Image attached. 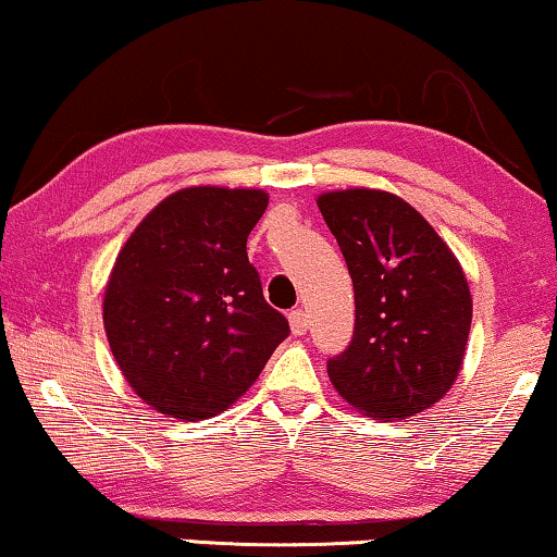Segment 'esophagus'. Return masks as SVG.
<instances>
[{
	"mask_svg": "<svg viewBox=\"0 0 557 557\" xmlns=\"http://www.w3.org/2000/svg\"><path fill=\"white\" fill-rule=\"evenodd\" d=\"M287 318H289V331H293V335H305V333H308L310 320H308V312H305L302 308H295Z\"/></svg>",
	"mask_w": 557,
	"mask_h": 557,
	"instance_id": "34e87169",
	"label": "esophagus"
}]
</instances>
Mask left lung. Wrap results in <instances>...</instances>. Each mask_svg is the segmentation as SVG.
<instances>
[{"instance_id":"1","label":"left lung","mask_w":557,"mask_h":557,"mask_svg":"<svg viewBox=\"0 0 557 557\" xmlns=\"http://www.w3.org/2000/svg\"><path fill=\"white\" fill-rule=\"evenodd\" d=\"M356 293L348 348L327 358L333 386L358 411L401 419L436 404L465 358L472 295L432 224L386 191L318 199Z\"/></svg>"}]
</instances>
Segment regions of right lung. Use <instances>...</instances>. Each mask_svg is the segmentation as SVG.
Returning a JSON list of instances; mask_svg holds the SVG:
<instances>
[{"label":"right lung","mask_w":557,"mask_h":557,"mask_svg":"<svg viewBox=\"0 0 557 557\" xmlns=\"http://www.w3.org/2000/svg\"><path fill=\"white\" fill-rule=\"evenodd\" d=\"M264 209V191L194 186L163 199L121 249L106 333L125 381L156 411L216 417L289 335L247 257Z\"/></svg>","instance_id":"obj_1"}]
</instances>
